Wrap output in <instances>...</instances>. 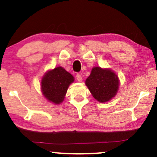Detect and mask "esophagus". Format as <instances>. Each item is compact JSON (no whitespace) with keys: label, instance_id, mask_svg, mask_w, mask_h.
Segmentation results:
<instances>
[{"label":"esophagus","instance_id":"obj_1","mask_svg":"<svg viewBox=\"0 0 157 157\" xmlns=\"http://www.w3.org/2000/svg\"><path fill=\"white\" fill-rule=\"evenodd\" d=\"M76 77H77V81H78V82H82V77L80 75V74H77V75H76Z\"/></svg>","mask_w":157,"mask_h":157}]
</instances>
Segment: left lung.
I'll list each match as a JSON object with an SVG mask.
<instances>
[{
    "label": "left lung",
    "mask_w": 157,
    "mask_h": 157,
    "mask_svg": "<svg viewBox=\"0 0 157 157\" xmlns=\"http://www.w3.org/2000/svg\"><path fill=\"white\" fill-rule=\"evenodd\" d=\"M85 83L95 100L100 102H106L117 93L120 80L111 68L95 66L92 68Z\"/></svg>",
    "instance_id": "1"
}]
</instances>
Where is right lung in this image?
Returning a JSON list of instances; mask_svg holds the SVG:
<instances>
[{"label": "right lung", "instance_id": "right-lung-1", "mask_svg": "<svg viewBox=\"0 0 157 157\" xmlns=\"http://www.w3.org/2000/svg\"><path fill=\"white\" fill-rule=\"evenodd\" d=\"M75 81L70 73L61 66L48 70L41 80V91L48 102L58 105L64 100L68 86Z\"/></svg>", "mask_w": 157, "mask_h": 157}]
</instances>
